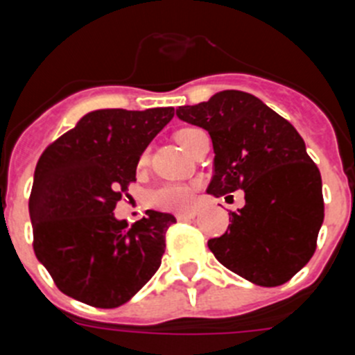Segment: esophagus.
<instances>
[{"mask_svg": "<svg viewBox=\"0 0 355 355\" xmlns=\"http://www.w3.org/2000/svg\"><path fill=\"white\" fill-rule=\"evenodd\" d=\"M197 216V211H181V213H178V215H175V218H178V220H192V218H196Z\"/></svg>", "mask_w": 355, "mask_h": 355, "instance_id": "1", "label": "esophagus"}]
</instances>
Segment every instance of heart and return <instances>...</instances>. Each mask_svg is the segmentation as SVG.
Masks as SVG:
<instances>
[{"instance_id": "b5f03b06", "label": "heart", "mask_w": 355, "mask_h": 355, "mask_svg": "<svg viewBox=\"0 0 355 355\" xmlns=\"http://www.w3.org/2000/svg\"><path fill=\"white\" fill-rule=\"evenodd\" d=\"M200 130L197 128H183L175 133V140L181 144L183 149H188L190 146V140L196 133H199ZM147 163V153H144L140 156V162L139 165H146ZM193 193H196V187L193 184H187V183H167L159 187L158 190L153 192L150 196V202L156 206V208H162V209H184L188 206L192 205L193 200Z\"/></svg>"}]
</instances>
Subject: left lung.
Masks as SVG:
<instances>
[{"mask_svg": "<svg viewBox=\"0 0 355 355\" xmlns=\"http://www.w3.org/2000/svg\"><path fill=\"white\" fill-rule=\"evenodd\" d=\"M175 114L211 137L208 193L245 192V206L229 211L231 224L208 241L209 250L258 286L290 281L315 254L324 222L322 175L299 131L241 90H224L206 103L180 106Z\"/></svg>", "mask_w": 355, "mask_h": 355, "instance_id": "1", "label": "left lung"}]
</instances>
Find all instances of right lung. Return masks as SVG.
<instances>
[{
    "label": "right lung",
    "mask_w": 355,
    "mask_h": 355,
    "mask_svg": "<svg viewBox=\"0 0 355 355\" xmlns=\"http://www.w3.org/2000/svg\"><path fill=\"white\" fill-rule=\"evenodd\" d=\"M172 117L171 106L96 110L44 149L30 193L33 250L62 293L112 309L156 274L175 218L147 209L128 227L114 209Z\"/></svg>",
    "instance_id": "obj_1"
}]
</instances>
